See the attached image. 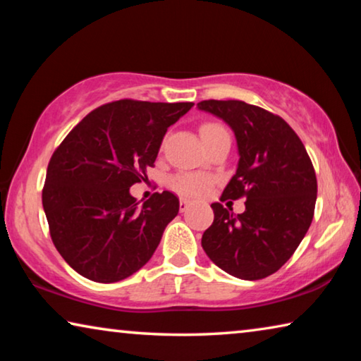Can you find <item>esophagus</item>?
<instances>
[{
    "instance_id": "esophagus-1",
    "label": "esophagus",
    "mask_w": 361,
    "mask_h": 361,
    "mask_svg": "<svg viewBox=\"0 0 361 361\" xmlns=\"http://www.w3.org/2000/svg\"><path fill=\"white\" fill-rule=\"evenodd\" d=\"M188 207H189V200L185 199V197H181L180 199V212H186Z\"/></svg>"
}]
</instances>
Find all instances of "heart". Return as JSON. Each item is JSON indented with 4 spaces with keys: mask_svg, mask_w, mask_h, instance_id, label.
Instances as JSON below:
<instances>
[{
    "mask_svg": "<svg viewBox=\"0 0 361 361\" xmlns=\"http://www.w3.org/2000/svg\"><path fill=\"white\" fill-rule=\"evenodd\" d=\"M221 133H228V130L221 124H216V122H204L200 126V135H202L204 142H209V140L221 135ZM169 185L173 191L185 195V197H202L210 191L213 178L207 173L181 172L173 175Z\"/></svg>",
    "mask_w": 361,
    "mask_h": 361,
    "instance_id": "1",
    "label": "heart"
}]
</instances>
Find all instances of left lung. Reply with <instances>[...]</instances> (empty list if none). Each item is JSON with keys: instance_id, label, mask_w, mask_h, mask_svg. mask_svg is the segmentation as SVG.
<instances>
[{"instance_id": "1", "label": "left lung", "mask_w": 361, "mask_h": 361, "mask_svg": "<svg viewBox=\"0 0 361 361\" xmlns=\"http://www.w3.org/2000/svg\"><path fill=\"white\" fill-rule=\"evenodd\" d=\"M199 109L228 122L239 146V166L221 200L245 197L234 215L215 202L202 248L237 279L259 280L291 258L314 218L317 176L296 132L264 108L240 100H204Z\"/></svg>"}]
</instances>
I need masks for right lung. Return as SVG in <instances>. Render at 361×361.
<instances>
[{
	"label": "right lung",
	"instance_id": "add662e5",
	"mask_svg": "<svg viewBox=\"0 0 361 361\" xmlns=\"http://www.w3.org/2000/svg\"><path fill=\"white\" fill-rule=\"evenodd\" d=\"M194 103L124 99L90 111L49 161L42 207L54 245L82 277L113 283L142 269L178 215L175 194L143 205L129 189L148 180L167 129Z\"/></svg>",
	"mask_w": 361,
	"mask_h": 361
}]
</instances>
